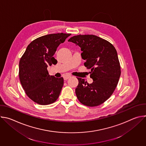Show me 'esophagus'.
<instances>
[{
  "instance_id": "34e87169",
  "label": "esophagus",
  "mask_w": 146,
  "mask_h": 146,
  "mask_svg": "<svg viewBox=\"0 0 146 146\" xmlns=\"http://www.w3.org/2000/svg\"><path fill=\"white\" fill-rule=\"evenodd\" d=\"M71 77V76H65L64 77V79L65 80H68L69 78H70Z\"/></svg>"
}]
</instances>
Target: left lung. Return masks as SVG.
I'll use <instances>...</instances> for the list:
<instances>
[{
    "label": "left lung",
    "mask_w": 146,
    "mask_h": 146,
    "mask_svg": "<svg viewBox=\"0 0 146 146\" xmlns=\"http://www.w3.org/2000/svg\"><path fill=\"white\" fill-rule=\"evenodd\" d=\"M81 48L84 66L91 70L93 82L88 84L77 78L76 94L84 105L94 107L107 100L113 94L121 75L117 51L108 41L93 35H77L68 40Z\"/></svg>",
    "instance_id": "obj_1"
}]
</instances>
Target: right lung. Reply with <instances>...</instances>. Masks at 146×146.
<instances>
[{"label": "right lung", "mask_w": 146, "mask_h": 146, "mask_svg": "<svg viewBox=\"0 0 146 146\" xmlns=\"http://www.w3.org/2000/svg\"><path fill=\"white\" fill-rule=\"evenodd\" d=\"M70 35L60 33L38 37L28 46L20 59L21 84L27 96L39 105H50L59 96L64 78L50 76L47 67L56 64L57 60L53 56L56 48Z\"/></svg>", "instance_id": "1"}]
</instances>
